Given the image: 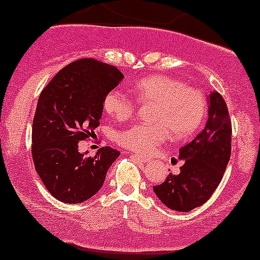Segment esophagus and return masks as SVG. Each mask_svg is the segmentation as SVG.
<instances>
[{
    "mask_svg": "<svg viewBox=\"0 0 260 260\" xmlns=\"http://www.w3.org/2000/svg\"><path fill=\"white\" fill-rule=\"evenodd\" d=\"M135 158H136V159H139V161H140V162H142V163H147V162H150V159L146 158V157L139 156V154H135Z\"/></svg>",
    "mask_w": 260,
    "mask_h": 260,
    "instance_id": "obj_1",
    "label": "esophagus"
}]
</instances>
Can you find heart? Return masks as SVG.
I'll return each instance as SVG.
<instances>
[{"label":"heart","instance_id":"heart-1","mask_svg":"<svg viewBox=\"0 0 260 260\" xmlns=\"http://www.w3.org/2000/svg\"><path fill=\"white\" fill-rule=\"evenodd\" d=\"M135 97L142 104H154L153 124H135L120 131L116 141L140 154H151L171 136L185 139L193 135L206 114V99L195 87L165 75H152L134 84ZM103 109L115 120L134 115L136 102L126 93L112 89L103 99Z\"/></svg>","mask_w":260,"mask_h":260}]
</instances>
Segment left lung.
Here are the masks:
<instances>
[{"label": "left lung", "mask_w": 260, "mask_h": 260, "mask_svg": "<svg viewBox=\"0 0 260 260\" xmlns=\"http://www.w3.org/2000/svg\"><path fill=\"white\" fill-rule=\"evenodd\" d=\"M205 127L193 141L179 148V174H169L153 186L168 209L188 212L210 199L222 179L231 157L232 125L229 109L218 92L210 93Z\"/></svg>", "instance_id": "left-lung-1"}]
</instances>
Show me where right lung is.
I'll list each match as a JSON object with an SVG mask.
<instances>
[{"label": "right lung", "mask_w": 260, "mask_h": 260, "mask_svg": "<svg viewBox=\"0 0 260 260\" xmlns=\"http://www.w3.org/2000/svg\"><path fill=\"white\" fill-rule=\"evenodd\" d=\"M124 75L114 66L81 59L54 76L38 99L31 127V156L40 179L55 199L78 204L103 185L119 157L106 146L93 157L78 152V142L92 136L103 113V99Z\"/></svg>", "instance_id": "add662e5"}]
</instances>
